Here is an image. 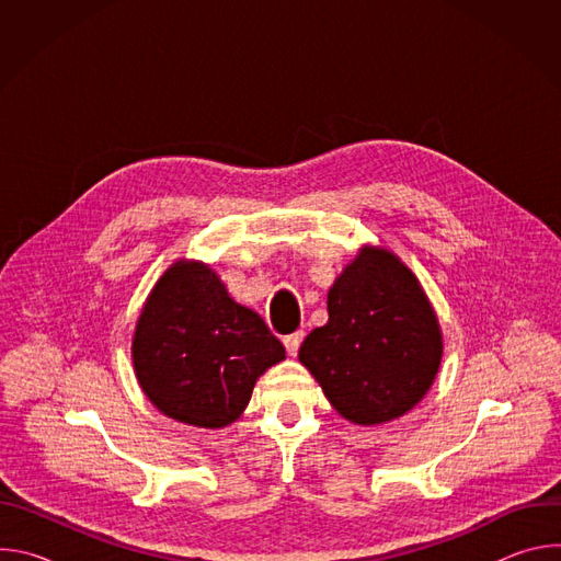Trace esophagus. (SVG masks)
<instances>
[{
  "label": "esophagus",
  "instance_id": "esophagus-1",
  "mask_svg": "<svg viewBox=\"0 0 561 561\" xmlns=\"http://www.w3.org/2000/svg\"><path fill=\"white\" fill-rule=\"evenodd\" d=\"M301 342H304V333H301V331H297V333H293V335H286V337H284L286 353L295 357L297 351H299V346H301Z\"/></svg>",
  "mask_w": 561,
  "mask_h": 561
}]
</instances>
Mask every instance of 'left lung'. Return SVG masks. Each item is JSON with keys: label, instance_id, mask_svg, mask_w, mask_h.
Masks as SVG:
<instances>
[{"label": "left lung", "instance_id": "1", "mask_svg": "<svg viewBox=\"0 0 561 561\" xmlns=\"http://www.w3.org/2000/svg\"><path fill=\"white\" fill-rule=\"evenodd\" d=\"M335 411L355 424L409 413L442 362L437 317L415 275L388 251L364 249L329 293V324L299 348Z\"/></svg>", "mask_w": 561, "mask_h": 561}]
</instances>
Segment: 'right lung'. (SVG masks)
Masks as SVG:
<instances>
[{
    "mask_svg": "<svg viewBox=\"0 0 561 561\" xmlns=\"http://www.w3.org/2000/svg\"><path fill=\"white\" fill-rule=\"evenodd\" d=\"M286 357L264 319L234 304L204 264H175L150 293L133 340L139 386L164 415L221 428L257 377Z\"/></svg>",
    "mask_w": 561,
    "mask_h": 561,
    "instance_id": "1",
    "label": "right lung"
}]
</instances>
